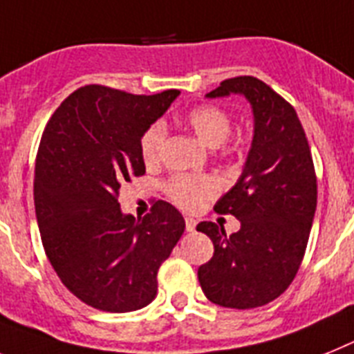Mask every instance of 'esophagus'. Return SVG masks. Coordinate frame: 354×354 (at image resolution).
Here are the masks:
<instances>
[{
	"label": "esophagus",
	"instance_id": "1",
	"mask_svg": "<svg viewBox=\"0 0 354 354\" xmlns=\"http://www.w3.org/2000/svg\"><path fill=\"white\" fill-rule=\"evenodd\" d=\"M185 228H187V232H194L196 219L191 218V216H187V218H185Z\"/></svg>",
	"mask_w": 354,
	"mask_h": 354
}]
</instances>
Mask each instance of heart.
I'll return each mask as SVG.
<instances>
[{"mask_svg":"<svg viewBox=\"0 0 354 354\" xmlns=\"http://www.w3.org/2000/svg\"><path fill=\"white\" fill-rule=\"evenodd\" d=\"M185 124L207 147L212 149L225 144L232 129L228 113L212 104H203L189 109L185 115ZM163 138H165V126L162 122H154L153 126L147 127L140 140V153L145 163L151 165L158 162ZM218 189V182L207 174H174L165 183L169 198L187 210L200 207L207 198L216 194Z\"/></svg>","mask_w":354,"mask_h":354,"instance_id":"heart-1","label":"heart"}]
</instances>
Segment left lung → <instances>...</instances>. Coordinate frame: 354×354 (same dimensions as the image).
Segmentation results:
<instances>
[{"label":"left lung","mask_w":354,"mask_h":354,"mask_svg":"<svg viewBox=\"0 0 354 354\" xmlns=\"http://www.w3.org/2000/svg\"><path fill=\"white\" fill-rule=\"evenodd\" d=\"M232 93L250 102L254 138L241 176L214 210L236 216L241 228L227 236L221 223L196 227L214 243L198 279L214 304L250 310L277 299L299 272L317 209V176L292 104L250 75L223 81L207 99Z\"/></svg>","instance_id":"left-lung-1"}]
</instances>
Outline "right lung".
Segmentation results:
<instances>
[{"label":"right lung","instance_id":"add662e5","mask_svg":"<svg viewBox=\"0 0 354 354\" xmlns=\"http://www.w3.org/2000/svg\"><path fill=\"white\" fill-rule=\"evenodd\" d=\"M178 95L90 84L73 91L44 127L34 178L41 239L62 284L91 308L126 313L149 304L160 264L185 230L167 201L136 221L117 200L120 185L145 172L142 136Z\"/></svg>","mask_w":354,"mask_h":354}]
</instances>
